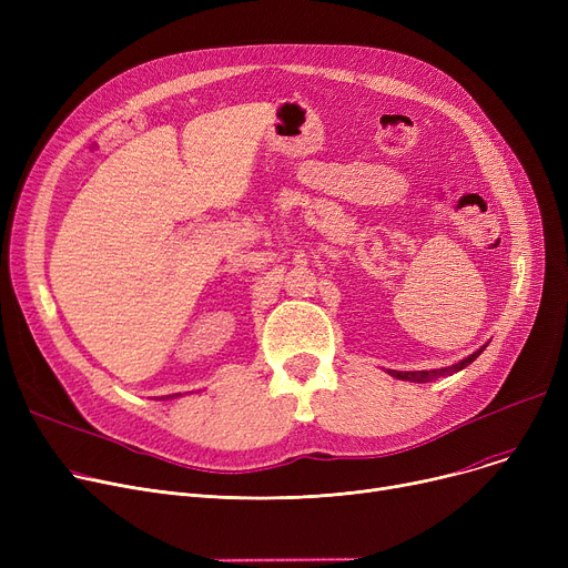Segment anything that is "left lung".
I'll list each match as a JSON object with an SVG mask.
<instances>
[{
  "label": "left lung",
  "mask_w": 568,
  "mask_h": 568,
  "mask_svg": "<svg viewBox=\"0 0 568 568\" xmlns=\"http://www.w3.org/2000/svg\"><path fill=\"white\" fill-rule=\"evenodd\" d=\"M471 356H474V354H471ZM471 356H469V359H471ZM469 359H463L460 364H456V366H452V368H444V371H419V373H396V375L403 377V379H414V382H433L437 375L454 373V371L463 368L465 364H469Z\"/></svg>",
  "instance_id": "obj_1"
}]
</instances>
